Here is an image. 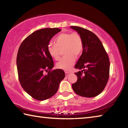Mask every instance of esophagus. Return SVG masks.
I'll list each match as a JSON object with an SVG mask.
<instances>
[{"instance_id": "obj_1", "label": "esophagus", "mask_w": 128, "mask_h": 128, "mask_svg": "<svg viewBox=\"0 0 128 128\" xmlns=\"http://www.w3.org/2000/svg\"><path fill=\"white\" fill-rule=\"evenodd\" d=\"M65 73H66V76H68L69 74H70V73L69 72H65Z\"/></svg>"}]
</instances>
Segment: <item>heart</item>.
<instances>
[{"instance_id":"obj_1","label":"heart","mask_w":128,"mask_h":128,"mask_svg":"<svg viewBox=\"0 0 128 128\" xmlns=\"http://www.w3.org/2000/svg\"><path fill=\"white\" fill-rule=\"evenodd\" d=\"M55 44H49L47 52L53 59L58 60L60 52L62 49L65 55L56 63L58 69L68 70L75 62V56L81 55L84 49L83 40L81 36L77 32H64L58 35L54 40Z\"/></svg>"}]
</instances>
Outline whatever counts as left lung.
I'll return each instance as SVG.
<instances>
[{
	"instance_id": "1",
	"label": "left lung",
	"mask_w": 128,
	"mask_h": 128,
	"mask_svg": "<svg viewBox=\"0 0 128 128\" xmlns=\"http://www.w3.org/2000/svg\"><path fill=\"white\" fill-rule=\"evenodd\" d=\"M70 28L81 36L84 43L82 55L74 66L82 70L75 73L77 81L72 84L73 90L80 96L95 97L104 89L109 78L108 55L94 33L81 27Z\"/></svg>"
}]
</instances>
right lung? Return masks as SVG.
I'll return each mask as SVG.
<instances>
[{
	"label": "right lung",
	"instance_id": "add662e5",
	"mask_svg": "<svg viewBox=\"0 0 128 128\" xmlns=\"http://www.w3.org/2000/svg\"><path fill=\"white\" fill-rule=\"evenodd\" d=\"M59 28H44L33 32L21 43L16 64L19 81L23 89L32 98L44 100L54 96L65 77L62 69L52 70L54 62L47 52L53 36ZM48 72L46 75L44 71Z\"/></svg>",
	"mask_w": 128,
	"mask_h": 128
}]
</instances>
